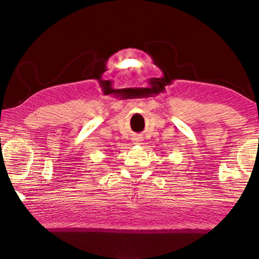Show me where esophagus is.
<instances>
[{
    "mask_svg": "<svg viewBox=\"0 0 259 259\" xmlns=\"http://www.w3.org/2000/svg\"><path fill=\"white\" fill-rule=\"evenodd\" d=\"M133 141H134V144H136V145H140L141 141H142V138H141V137H135Z\"/></svg>",
    "mask_w": 259,
    "mask_h": 259,
    "instance_id": "34e87169",
    "label": "esophagus"
}]
</instances>
